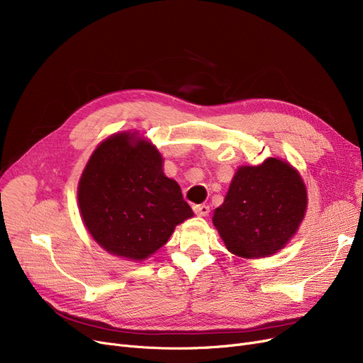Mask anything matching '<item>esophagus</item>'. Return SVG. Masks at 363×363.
Listing matches in <instances>:
<instances>
[{"label": "esophagus", "mask_w": 363, "mask_h": 363, "mask_svg": "<svg viewBox=\"0 0 363 363\" xmlns=\"http://www.w3.org/2000/svg\"><path fill=\"white\" fill-rule=\"evenodd\" d=\"M193 211L197 216H207L208 212H211V207L206 204H196V206H193Z\"/></svg>", "instance_id": "1"}]
</instances>
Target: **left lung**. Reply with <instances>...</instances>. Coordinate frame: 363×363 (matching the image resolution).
Returning <instances> with one entry per match:
<instances>
[{
  "label": "left lung",
  "mask_w": 363,
  "mask_h": 363,
  "mask_svg": "<svg viewBox=\"0 0 363 363\" xmlns=\"http://www.w3.org/2000/svg\"><path fill=\"white\" fill-rule=\"evenodd\" d=\"M306 206V186L298 172L271 157L237 170L225 201L215 208L213 223L231 253L264 257L296 234Z\"/></svg>",
  "instance_id": "obj_1"
}]
</instances>
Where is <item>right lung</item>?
<instances>
[{"mask_svg":"<svg viewBox=\"0 0 363 363\" xmlns=\"http://www.w3.org/2000/svg\"><path fill=\"white\" fill-rule=\"evenodd\" d=\"M162 162L156 147L129 133L107 138L92 152L78 201L89 234L108 253L143 260L193 216Z\"/></svg>","mask_w":363,"mask_h":363,"instance_id":"add662e5","label":"right lung"}]
</instances>
